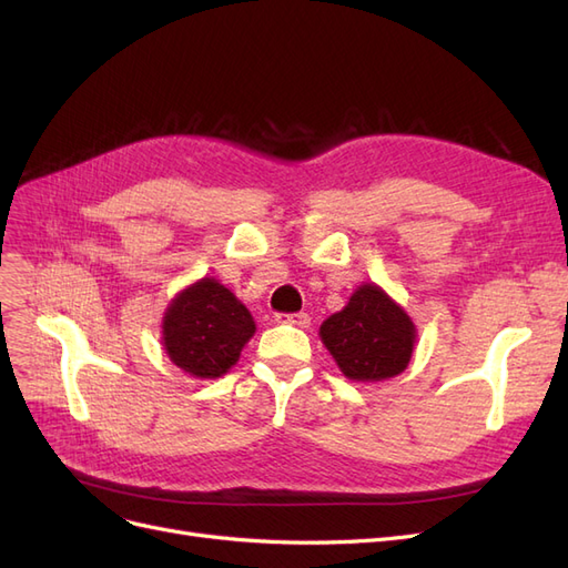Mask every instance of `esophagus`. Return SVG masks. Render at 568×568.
I'll return each instance as SVG.
<instances>
[{"mask_svg": "<svg viewBox=\"0 0 568 568\" xmlns=\"http://www.w3.org/2000/svg\"><path fill=\"white\" fill-rule=\"evenodd\" d=\"M277 322L307 326V324H311V315H307V313H277Z\"/></svg>", "mask_w": 568, "mask_h": 568, "instance_id": "1", "label": "esophagus"}]
</instances>
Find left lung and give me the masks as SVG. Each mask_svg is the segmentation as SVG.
<instances>
[{
  "label": "left lung",
  "mask_w": 568,
  "mask_h": 568,
  "mask_svg": "<svg viewBox=\"0 0 568 568\" xmlns=\"http://www.w3.org/2000/svg\"><path fill=\"white\" fill-rule=\"evenodd\" d=\"M320 336L348 379L382 382L407 367L415 324L379 286L365 284L320 326Z\"/></svg>",
  "instance_id": "left-lung-1"
}]
</instances>
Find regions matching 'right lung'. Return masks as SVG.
<instances>
[{"mask_svg": "<svg viewBox=\"0 0 568 568\" xmlns=\"http://www.w3.org/2000/svg\"><path fill=\"white\" fill-rule=\"evenodd\" d=\"M255 322L232 291L215 280H201L170 303L163 320L165 353L201 379L225 374L253 336Z\"/></svg>", "mask_w": 568, "mask_h": 568, "instance_id": "1", "label": "right lung"}]
</instances>
